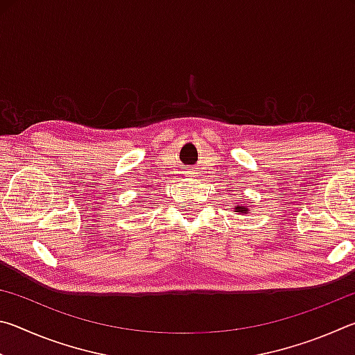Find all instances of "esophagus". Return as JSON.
<instances>
[{"mask_svg": "<svg viewBox=\"0 0 355 355\" xmlns=\"http://www.w3.org/2000/svg\"><path fill=\"white\" fill-rule=\"evenodd\" d=\"M184 175H186V177H194V172H192L191 169H188V171L184 172Z\"/></svg>", "mask_w": 355, "mask_h": 355, "instance_id": "obj_1", "label": "esophagus"}]
</instances>
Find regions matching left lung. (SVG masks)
Listing matches in <instances>:
<instances>
[{
    "label": "left lung",
    "mask_w": 355,
    "mask_h": 355,
    "mask_svg": "<svg viewBox=\"0 0 355 355\" xmlns=\"http://www.w3.org/2000/svg\"><path fill=\"white\" fill-rule=\"evenodd\" d=\"M235 211H236V213H239V214H241V213H248V211H249V209H248V208H245V207H239V205H236V208H235Z\"/></svg>",
    "instance_id": "obj_1"
}]
</instances>
